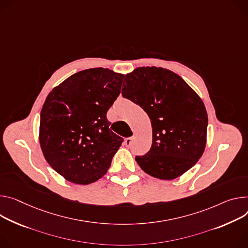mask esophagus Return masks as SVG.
Returning a JSON list of instances; mask_svg holds the SVG:
<instances>
[{"label":"esophagus","mask_w":248,"mask_h":248,"mask_svg":"<svg viewBox=\"0 0 248 248\" xmlns=\"http://www.w3.org/2000/svg\"><path fill=\"white\" fill-rule=\"evenodd\" d=\"M132 140H133V138H132V137L125 139V140H124V144H125V146H130L131 143H132Z\"/></svg>","instance_id":"34e87169"}]
</instances>
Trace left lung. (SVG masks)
Segmentation results:
<instances>
[{"label":"left lung","mask_w":248,"mask_h":248,"mask_svg":"<svg viewBox=\"0 0 248 248\" xmlns=\"http://www.w3.org/2000/svg\"><path fill=\"white\" fill-rule=\"evenodd\" d=\"M124 80L123 97L142 108L152 126L151 148L136 156L137 162L155 178L181 176L198 162L206 147L204 103L181 77L160 67H140Z\"/></svg>","instance_id":"8db88e82"}]
</instances>
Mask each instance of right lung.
Instances as JSON below:
<instances>
[{
    "label": "right lung",
    "mask_w": 248,
    "mask_h": 248,
    "mask_svg": "<svg viewBox=\"0 0 248 248\" xmlns=\"http://www.w3.org/2000/svg\"><path fill=\"white\" fill-rule=\"evenodd\" d=\"M124 75L92 68L73 74L48 94L40 111L39 142L48 164L81 185L102 178L124 140L109 129L107 111Z\"/></svg>",
    "instance_id": "add662e5"
}]
</instances>
